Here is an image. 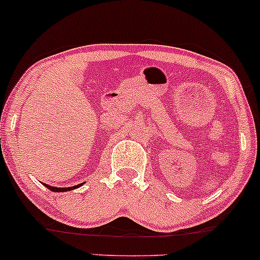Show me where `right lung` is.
Segmentation results:
<instances>
[{"instance_id": "obj_1", "label": "right lung", "mask_w": 260, "mask_h": 260, "mask_svg": "<svg viewBox=\"0 0 260 260\" xmlns=\"http://www.w3.org/2000/svg\"><path fill=\"white\" fill-rule=\"evenodd\" d=\"M45 186L48 189H50V190H52V191H67V190H72V189L78 188V186H81V184L76 185V186H69V188H55V186H51V185H48V184H45Z\"/></svg>"}]
</instances>
